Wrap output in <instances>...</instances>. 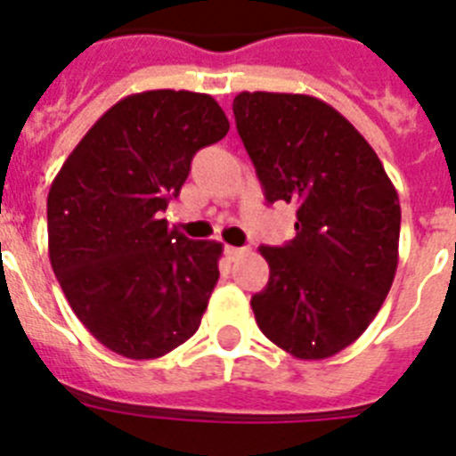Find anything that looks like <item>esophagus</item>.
<instances>
[{"label":"esophagus","instance_id":"obj_1","mask_svg":"<svg viewBox=\"0 0 456 456\" xmlns=\"http://www.w3.org/2000/svg\"><path fill=\"white\" fill-rule=\"evenodd\" d=\"M247 253L248 248L244 247H225V257H228V260H237V257L247 256Z\"/></svg>","mask_w":456,"mask_h":456}]
</instances>
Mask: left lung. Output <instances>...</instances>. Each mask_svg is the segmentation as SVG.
Listing matches in <instances>:
<instances>
[{
	"instance_id": "obj_1",
	"label": "left lung",
	"mask_w": 456,
	"mask_h": 456,
	"mask_svg": "<svg viewBox=\"0 0 456 456\" xmlns=\"http://www.w3.org/2000/svg\"><path fill=\"white\" fill-rule=\"evenodd\" d=\"M237 132L269 203L297 205V237L260 247L269 283L253 294L260 331L301 361L349 347L397 272L402 209L363 134L324 100L241 91Z\"/></svg>"
}]
</instances>
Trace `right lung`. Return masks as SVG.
Instances as JSON below:
<instances>
[{
  "instance_id": "add662e5",
  "label": "right lung",
  "mask_w": 456,
  "mask_h": 456,
  "mask_svg": "<svg viewBox=\"0 0 456 456\" xmlns=\"http://www.w3.org/2000/svg\"><path fill=\"white\" fill-rule=\"evenodd\" d=\"M231 130L208 93L143 91L107 109L47 193L50 263L72 313L104 347L159 358L199 331L224 247L159 219L191 157Z\"/></svg>"
}]
</instances>
